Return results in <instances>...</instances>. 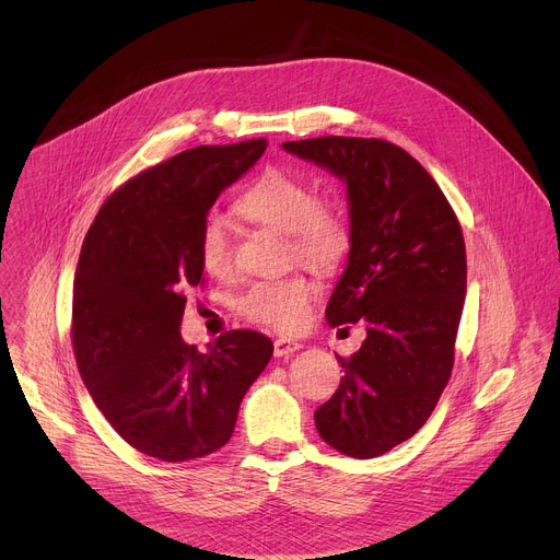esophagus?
I'll use <instances>...</instances> for the list:
<instances>
[{
	"mask_svg": "<svg viewBox=\"0 0 560 560\" xmlns=\"http://www.w3.org/2000/svg\"><path fill=\"white\" fill-rule=\"evenodd\" d=\"M301 350V343L294 341V339H285V337H279L275 341V357H290L294 352Z\"/></svg>",
	"mask_w": 560,
	"mask_h": 560,
	"instance_id": "34e87169",
	"label": "esophagus"
}]
</instances>
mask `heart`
<instances>
[{"mask_svg":"<svg viewBox=\"0 0 560 560\" xmlns=\"http://www.w3.org/2000/svg\"><path fill=\"white\" fill-rule=\"evenodd\" d=\"M234 212L248 223L285 234L290 257L316 272H335L352 248V223L343 203L316 197L305 179L279 168H268L238 192ZM197 255L208 275L223 277L230 272V236L221 217L208 214L203 219ZM316 296V281L294 272L255 283L238 301V312L275 332L296 335L310 324Z\"/></svg>","mask_w":560,"mask_h":560,"instance_id":"1","label":"heart"}]
</instances>
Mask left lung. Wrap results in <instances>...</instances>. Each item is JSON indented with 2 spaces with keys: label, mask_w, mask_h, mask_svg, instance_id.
I'll return each instance as SVG.
<instances>
[{
  "label": "left lung",
  "mask_w": 560,
  "mask_h": 560,
  "mask_svg": "<svg viewBox=\"0 0 560 560\" xmlns=\"http://www.w3.org/2000/svg\"><path fill=\"white\" fill-rule=\"evenodd\" d=\"M283 150L348 184L352 248L326 316L335 328L363 322L368 337L337 357L346 374L314 423L337 452L374 458L423 428L450 381L467 288L463 230L432 175L392 141L330 135Z\"/></svg>",
  "instance_id": "left-lung-1"
}]
</instances>
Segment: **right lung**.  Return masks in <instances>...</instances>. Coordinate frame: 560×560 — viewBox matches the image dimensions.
<instances>
[{
    "instance_id": "1",
    "label": "right lung",
    "mask_w": 560,
    "mask_h": 560,
    "mask_svg": "<svg viewBox=\"0 0 560 560\" xmlns=\"http://www.w3.org/2000/svg\"><path fill=\"white\" fill-rule=\"evenodd\" d=\"M266 139L197 145L119 186L100 208L72 283L70 341L95 406L135 450L168 463L223 447L272 341L232 330L184 343L186 290L203 285L199 228Z\"/></svg>"
}]
</instances>
